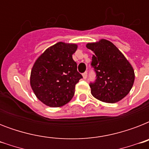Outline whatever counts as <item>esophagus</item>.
I'll return each instance as SVG.
<instances>
[{
	"label": "esophagus",
	"instance_id": "obj_1",
	"mask_svg": "<svg viewBox=\"0 0 149 149\" xmlns=\"http://www.w3.org/2000/svg\"><path fill=\"white\" fill-rule=\"evenodd\" d=\"M83 77H84V79H86V78H87V72H85L83 73Z\"/></svg>",
	"mask_w": 149,
	"mask_h": 149
}]
</instances>
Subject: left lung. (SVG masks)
Listing matches in <instances>:
<instances>
[{
	"instance_id": "left-lung-1",
	"label": "left lung",
	"mask_w": 149,
	"mask_h": 149,
	"mask_svg": "<svg viewBox=\"0 0 149 149\" xmlns=\"http://www.w3.org/2000/svg\"><path fill=\"white\" fill-rule=\"evenodd\" d=\"M86 48L93 52L91 66L97 78L90 84L92 95L105 103L120 101L129 93L134 84L132 65L120 50L106 39L88 43Z\"/></svg>"
}]
</instances>
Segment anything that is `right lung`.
Listing matches in <instances>:
<instances>
[{
    "mask_svg": "<svg viewBox=\"0 0 149 149\" xmlns=\"http://www.w3.org/2000/svg\"><path fill=\"white\" fill-rule=\"evenodd\" d=\"M76 44L58 42L45 50L34 64L30 84L40 101L52 107H58L70 101L75 86L83 78L77 71L72 54Z\"/></svg>",
    "mask_w": 149,
    "mask_h": 149,
    "instance_id": "right-lung-1",
    "label": "right lung"
}]
</instances>
